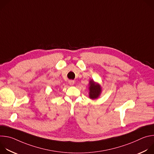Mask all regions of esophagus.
I'll list each match as a JSON object with an SVG mask.
<instances>
[{"mask_svg": "<svg viewBox=\"0 0 154 154\" xmlns=\"http://www.w3.org/2000/svg\"><path fill=\"white\" fill-rule=\"evenodd\" d=\"M69 84L70 85H73L74 84V80H69Z\"/></svg>", "mask_w": 154, "mask_h": 154, "instance_id": "esophagus-1", "label": "esophagus"}]
</instances>
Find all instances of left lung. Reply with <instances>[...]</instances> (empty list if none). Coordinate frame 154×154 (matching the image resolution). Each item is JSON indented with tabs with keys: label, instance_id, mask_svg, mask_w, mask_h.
<instances>
[{
	"label": "left lung",
	"instance_id": "1",
	"mask_svg": "<svg viewBox=\"0 0 154 154\" xmlns=\"http://www.w3.org/2000/svg\"><path fill=\"white\" fill-rule=\"evenodd\" d=\"M90 84V97L92 99H96L99 97L101 92L100 86L98 84H96L93 80H91Z\"/></svg>",
	"mask_w": 154,
	"mask_h": 154
}]
</instances>
